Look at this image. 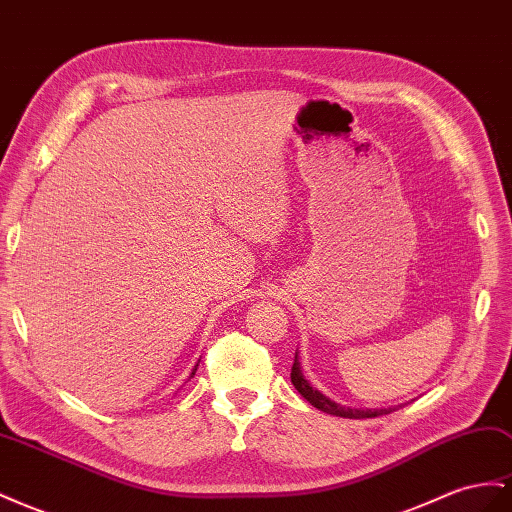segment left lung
<instances>
[{"instance_id":"1","label":"left lung","mask_w":512,"mask_h":512,"mask_svg":"<svg viewBox=\"0 0 512 512\" xmlns=\"http://www.w3.org/2000/svg\"><path fill=\"white\" fill-rule=\"evenodd\" d=\"M290 381H293L295 390L308 400L310 405H314L316 409H321L325 413H331V416L338 418H351V420H362V418H377V416H385V413L396 411V407H388V409H353V407H344L336 400H331L329 396H325L323 392H319L316 388H312L310 381L303 377V370L299 364V353H295V364L293 370H290ZM400 407V405H398Z\"/></svg>"}]
</instances>
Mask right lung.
<instances>
[{
  "instance_id": "obj_1",
  "label": "right lung",
  "mask_w": 512,
  "mask_h": 512,
  "mask_svg": "<svg viewBox=\"0 0 512 512\" xmlns=\"http://www.w3.org/2000/svg\"><path fill=\"white\" fill-rule=\"evenodd\" d=\"M196 370H198V364H196V366H193V370H191V377H193V375H196ZM191 377H189V379H191Z\"/></svg>"
}]
</instances>
